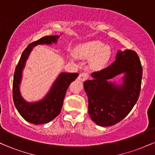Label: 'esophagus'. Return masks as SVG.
Masks as SVG:
<instances>
[{"instance_id": "1", "label": "esophagus", "mask_w": 155, "mask_h": 155, "mask_svg": "<svg viewBox=\"0 0 155 155\" xmlns=\"http://www.w3.org/2000/svg\"><path fill=\"white\" fill-rule=\"evenodd\" d=\"M89 78V74L87 73H81V74H79V77H78V79L80 80V81H85V80H87Z\"/></svg>"}]
</instances>
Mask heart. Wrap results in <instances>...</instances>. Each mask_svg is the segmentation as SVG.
Masks as SVG:
<instances>
[{
    "mask_svg": "<svg viewBox=\"0 0 155 155\" xmlns=\"http://www.w3.org/2000/svg\"><path fill=\"white\" fill-rule=\"evenodd\" d=\"M75 54L78 58L90 60L92 70L98 71L104 68L111 58V49L98 41H91L77 46Z\"/></svg>",
    "mask_w": 155,
    "mask_h": 155,
    "instance_id": "b5f03b06",
    "label": "heart"
}]
</instances>
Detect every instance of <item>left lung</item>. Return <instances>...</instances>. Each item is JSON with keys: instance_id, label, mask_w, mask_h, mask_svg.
I'll use <instances>...</instances> for the list:
<instances>
[{"instance_id": "left-lung-1", "label": "left lung", "mask_w": 155, "mask_h": 155, "mask_svg": "<svg viewBox=\"0 0 155 155\" xmlns=\"http://www.w3.org/2000/svg\"><path fill=\"white\" fill-rule=\"evenodd\" d=\"M141 64L135 51H118L111 65L92 74V80L84 83L88 97V112L97 125L108 127L118 123L130 112L140 95ZM124 74L122 85L110 81Z\"/></svg>"}]
</instances>
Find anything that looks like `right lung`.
Here are the masks:
<instances>
[{
	"label": "right lung",
	"instance_id": "obj_1",
	"mask_svg": "<svg viewBox=\"0 0 155 155\" xmlns=\"http://www.w3.org/2000/svg\"><path fill=\"white\" fill-rule=\"evenodd\" d=\"M59 37V35H47L30 44L23 51L15 68L13 80L14 103L19 114L32 124L47 123L58 116L63 107L68 87L79 76L77 73H61L55 80L47 95L38 102H27L21 95L19 84L22 79V70L33 48L38 44L56 43Z\"/></svg>",
	"mask_w": 155,
	"mask_h": 155
}]
</instances>
